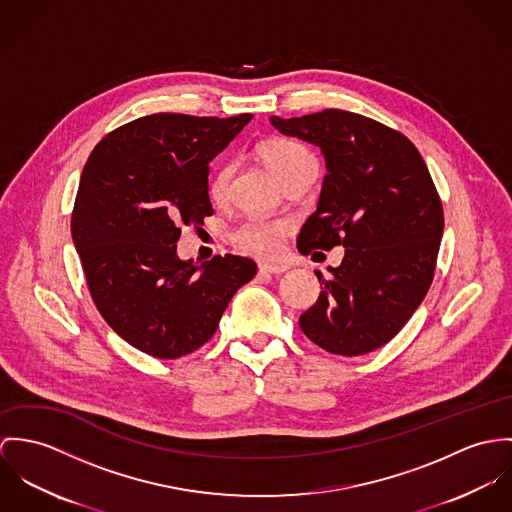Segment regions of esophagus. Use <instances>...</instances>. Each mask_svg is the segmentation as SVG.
Here are the masks:
<instances>
[{"instance_id": "esophagus-1", "label": "esophagus", "mask_w": 512, "mask_h": 512, "mask_svg": "<svg viewBox=\"0 0 512 512\" xmlns=\"http://www.w3.org/2000/svg\"><path fill=\"white\" fill-rule=\"evenodd\" d=\"M259 271L261 273H269V275H281L284 271H288L286 265H269V263H263L259 265Z\"/></svg>"}]
</instances>
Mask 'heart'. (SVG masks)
Returning <instances> with one entry per match:
<instances>
[{
	"label": "heart",
	"mask_w": 512,
	"mask_h": 512,
	"mask_svg": "<svg viewBox=\"0 0 512 512\" xmlns=\"http://www.w3.org/2000/svg\"><path fill=\"white\" fill-rule=\"evenodd\" d=\"M259 153H261V159L265 161V165L269 167V171L273 172L281 182L292 172L300 171L302 167H306L310 163H316L314 155L304 145H300L292 139H284V137H275V139L265 141L261 145ZM229 176H231V171H229L228 165L218 167L210 176L208 196L214 202L224 200L226 190H228ZM286 231H288V226L284 222L255 218V220H247L239 228H235V231L231 233V243L247 255L269 259L281 251Z\"/></svg>",
	"instance_id": "b5f03b06"
}]
</instances>
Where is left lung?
I'll use <instances>...</instances> for the list:
<instances>
[{
	"label": "left lung",
	"instance_id": "obj_1",
	"mask_svg": "<svg viewBox=\"0 0 512 512\" xmlns=\"http://www.w3.org/2000/svg\"><path fill=\"white\" fill-rule=\"evenodd\" d=\"M271 123L322 149L324 176L316 212L298 235V251L345 247L322 292L300 316L308 340L355 357L393 340L424 300L436 271L444 210L418 149L395 129L343 110Z\"/></svg>",
	"mask_w": 512,
	"mask_h": 512
}]
</instances>
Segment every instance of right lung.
I'll list each match as a JSON object with an SVG mask.
<instances>
[{
	"label": "right lung",
	"instance_id": "right-lung-1",
	"mask_svg": "<svg viewBox=\"0 0 512 512\" xmlns=\"http://www.w3.org/2000/svg\"><path fill=\"white\" fill-rule=\"evenodd\" d=\"M251 119L145 115L108 133L82 171L70 229L92 300L147 355L176 359L202 347L257 273L247 257L198 265L176 255L180 226L214 214L210 161Z\"/></svg>",
	"mask_w": 512,
	"mask_h": 512
}]
</instances>
